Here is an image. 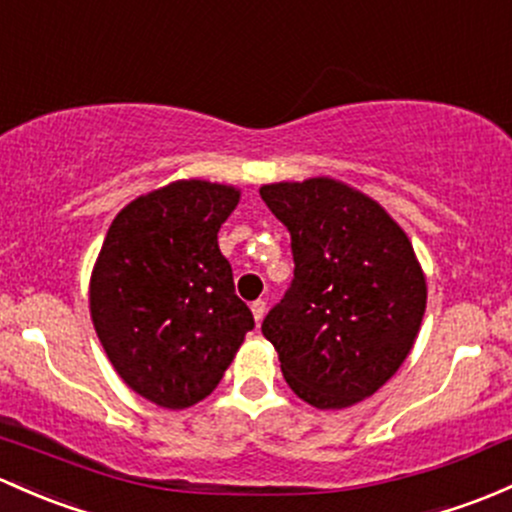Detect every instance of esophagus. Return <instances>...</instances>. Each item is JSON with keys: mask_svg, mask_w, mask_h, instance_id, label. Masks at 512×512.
Returning a JSON list of instances; mask_svg holds the SVG:
<instances>
[{"mask_svg": "<svg viewBox=\"0 0 512 512\" xmlns=\"http://www.w3.org/2000/svg\"><path fill=\"white\" fill-rule=\"evenodd\" d=\"M250 309H252V316H255L257 326H260V324H262V319H265L267 301H265V299H257V301H252V304H250Z\"/></svg>", "mask_w": 512, "mask_h": 512, "instance_id": "obj_1", "label": "esophagus"}]
</instances>
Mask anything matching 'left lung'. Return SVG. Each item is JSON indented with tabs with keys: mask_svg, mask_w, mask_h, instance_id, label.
Segmentation results:
<instances>
[{
	"mask_svg": "<svg viewBox=\"0 0 512 512\" xmlns=\"http://www.w3.org/2000/svg\"><path fill=\"white\" fill-rule=\"evenodd\" d=\"M292 238L294 279L262 321L289 387L319 410L383 387L417 338L427 282L400 225L331 179L260 188Z\"/></svg>",
	"mask_w": 512,
	"mask_h": 512,
	"instance_id": "8db88e82",
	"label": "left lung"
}]
</instances>
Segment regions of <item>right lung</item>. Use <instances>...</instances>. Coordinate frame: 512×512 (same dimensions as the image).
Wrapping results in <instances>:
<instances>
[{
	"mask_svg": "<svg viewBox=\"0 0 512 512\" xmlns=\"http://www.w3.org/2000/svg\"><path fill=\"white\" fill-rule=\"evenodd\" d=\"M240 191L176 181L117 213L90 282V314L120 378L166 410L218 387L255 319L218 230Z\"/></svg>",
	"mask_w": 512,
	"mask_h": 512,
	"instance_id": "add662e5",
	"label": "right lung"
}]
</instances>
